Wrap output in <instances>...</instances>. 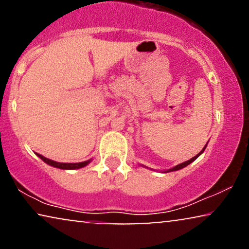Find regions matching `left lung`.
I'll return each mask as SVG.
<instances>
[{
	"mask_svg": "<svg viewBox=\"0 0 249 249\" xmlns=\"http://www.w3.org/2000/svg\"><path fill=\"white\" fill-rule=\"evenodd\" d=\"M207 145V144H206ZM206 145L205 146H204V148L202 149V151H200L199 153H198V154H197L196 156H194V158L193 159H190V160H188V161H186V162H183V163H180V164H178V165H176L175 166V168H172V169H169V170H166V171H164V172H172V171H178V170H181V169H183V168H185V166H187V165H189L190 164V163H192V162H194V161H195V160L197 159V158H198V156L200 155V154H202V153L204 152V151H205V148H206Z\"/></svg>",
	"mask_w": 249,
	"mask_h": 249,
	"instance_id": "1",
	"label": "left lung"
}]
</instances>
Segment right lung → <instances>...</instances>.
<instances>
[{"mask_svg": "<svg viewBox=\"0 0 249 249\" xmlns=\"http://www.w3.org/2000/svg\"><path fill=\"white\" fill-rule=\"evenodd\" d=\"M36 155L38 156L39 159H42L43 161L46 163V164H49L51 166H54V168H57V169H62V170L81 169V168H84V166L89 164L90 161H91V160H88V161H84V162H79V163H60V162L53 161V160L47 159V158H45V156L38 154V153H36Z\"/></svg>", "mask_w": 249, "mask_h": 249, "instance_id": "add662e5", "label": "right lung"}]
</instances>
